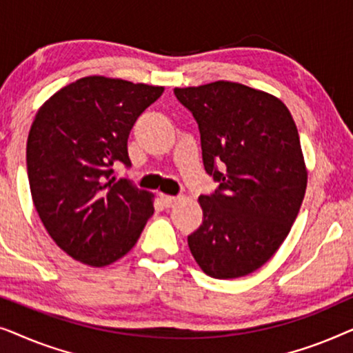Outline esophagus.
<instances>
[{
    "instance_id": "1",
    "label": "esophagus",
    "mask_w": 353,
    "mask_h": 353,
    "mask_svg": "<svg viewBox=\"0 0 353 353\" xmlns=\"http://www.w3.org/2000/svg\"><path fill=\"white\" fill-rule=\"evenodd\" d=\"M161 201H162V204H163V207H165V209H170V207H173V205L176 204L178 197H175V196H165V194H161Z\"/></svg>"
}]
</instances>
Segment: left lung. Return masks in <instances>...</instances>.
<instances>
[{"mask_svg": "<svg viewBox=\"0 0 353 353\" xmlns=\"http://www.w3.org/2000/svg\"><path fill=\"white\" fill-rule=\"evenodd\" d=\"M173 93L194 117L204 168L219 183L199 196L204 219L188 245L209 276H245L283 244L305 196L297 127L281 101L233 81Z\"/></svg>", "mask_w": 353, "mask_h": 353, "instance_id": "1", "label": "left lung"}]
</instances>
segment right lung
<instances>
[{
  "mask_svg": "<svg viewBox=\"0 0 353 353\" xmlns=\"http://www.w3.org/2000/svg\"><path fill=\"white\" fill-rule=\"evenodd\" d=\"M162 86L85 77L43 104L27 139L32 199L54 243L72 259L104 267L137 244L154 214L151 194L114 167H132L127 141Z\"/></svg>",
  "mask_w": 353,
  "mask_h": 353,
  "instance_id": "obj_1",
  "label": "right lung"
}]
</instances>
